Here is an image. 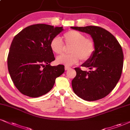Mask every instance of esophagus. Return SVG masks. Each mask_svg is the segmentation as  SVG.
Masks as SVG:
<instances>
[{"label": "esophagus", "instance_id": "obj_1", "mask_svg": "<svg viewBox=\"0 0 130 130\" xmlns=\"http://www.w3.org/2000/svg\"><path fill=\"white\" fill-rule=\"evenodd\" d=\"M64 69H65V70H68L70 69V68H69V67H68V66H65Z\"/></svg>", "mask_w": 130, "mask_h": 130}]
</instances>
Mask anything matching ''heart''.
<instances>
[{
    "label": "heart",
    "mask_w": 130,
    "mask_h": 130,
    "mask_svg": "<svg viewBox=\"0 0 130 130\" xmlns=\"http://www.w3.org/2000/svg\"><path fill=\"white\" fill-rule=\"evenodd\" d=\"M62 38L65 45L69 47L70 54L62 55L57 59V63L71 66L78 63L79 59L83 61L89 60L94 55L96 45L92 39L86 38L83 33L75 30H70L64 34ZM51 49L56 55H60L64 51V46L61 38L55 37L50 43Z\"/></svg>",
    "instance_id": "1"
}]
</instances>
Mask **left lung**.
Instances as JSON below:
<instances>
[{"mask_svg": "<svg viewBox=\"0 0 130 130\" xmlns=\"http://www.w3.org/2000/svg\"><path fill=\"white\" fill-rule=\"evenodd\" d=\"M71 28L89 34L96 45L94 55L82 64L89 71L75 68L76 75L72 81L73 92L89 101L103 98L114 89L121 76L124 63L121 46L113 35L99 26Z\"/></svg>", "mask_w": 130, "mask_h": 130, "instance_id": "obj_1", "label": "left lung"}]
</instances>
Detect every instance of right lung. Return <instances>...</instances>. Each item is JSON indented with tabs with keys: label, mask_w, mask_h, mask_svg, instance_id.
I'll list each match as a JSON object with an SVG mask.
<instances>
[{
	"label": "right lung",
	"mask_w": 130,
	"mask_h": 130,
	"mask_svg": "<svg viewBox=\"0 0 130 130\" xmlns=\"http://www.w3.org/2000/svg\"><path fill=\"white\" fill-rule=\"evenodd\" d=\"M62 31V27L36 24L14 37L8 56V69L14 84L24 95L37 98L46 94L64 72V66L50 65L55 59L51 41Z\"/></svg>",
	"instance_id": "1"
}]
</instances>
